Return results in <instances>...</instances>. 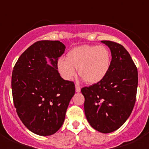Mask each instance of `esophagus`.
I'll list each match as a JSON object with an SVG mask.
<instances>
[{
  "label": "esophagus",
  "mask_w": 149,
  "mask_h": 149,
  "mask_svg": "<svg viewBox=\"0 0 149 149\" xmlns=\"http://www.w3.org/2000/svg\"><path fill=\"white\" fill-rule=\"evenodd\" d=\"M75 91L77 93H80L81 92V86H79L77 84L75 85Z\"/></svg>",
  "instance_id": "1"
}]
</instances>
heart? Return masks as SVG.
Returning <instances> with one entry per match:
<instances>
[{
    "instance_id": "obj_1",
    "label": "heart",
    "mask_w": 149,
    "mask_h": 149,
    "mask_svg": "<svg viewBox=\"0 0 149 149\" xmlns=\"http://www.w3.org/2000/svg\"><path fill=\"white\" fill-rule=\"evenodd\" d=\"M111 64V54L103 45L77 46L66 55V60L60 59L57 63L62 77L71 81L79 74L87 84H95L103 80L108 73Z\"/></svg>"
}]
</instances>
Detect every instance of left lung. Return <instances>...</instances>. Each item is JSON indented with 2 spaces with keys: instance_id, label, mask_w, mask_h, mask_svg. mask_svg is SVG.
Here are the masks:
<instances>
[{
  "instance_id": "obj_1",
  "label": "left lung",
  "mask_w": 149,
  "mask_h": 149,
  "mask_svg": "<svg viewBox=\"0 0 149 149\" xmlns=\"http://www.w3.org/2000/svg\"><path fill=\"white\" fill-rule=\"evenodd\" d=\"M111 51L110 68L104 78L81 89L86 119L96 131L113 132L126 122L136 101L137 68L127 50L111 41H101Z\"/></svg>"
}]
</instances>
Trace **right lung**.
I'll list each match as a JSON object with an SVG mask.
<instances>
[{
	"label": "right lung",
	"mask_w": 149,
	"mask_h": 149,
	"mask_svg": "<svg viewBox=\"0 0 149 149\" xmlns=\"http://www.w3.org/2000/svg\"><path fill=\"white\" fill-rule=\"evenodd\" d=\"M65 49L60 41H38L13 68L11 86L17 114L27 129L40 136L52 135L61 127L75 93L74 82L63 80L57 71Z\"/></svg>",
	"instance_id": "1"
}]
</instances>
